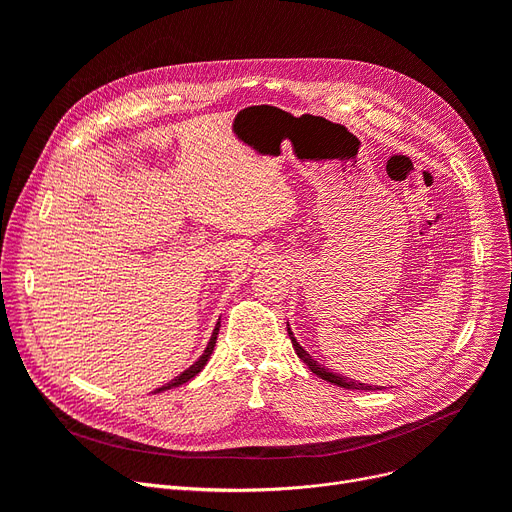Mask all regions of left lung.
Masks as SVG:
<instances>
[{
	"label": "left lung",
	"instance_id": "left-lung-1",
	"mask_svg": "<svg viewBox=\"0 0 512 512\" xmlns=\"http://www.w3.org/2000/svg\"><path fill=\"white\" fill-rule=\"evenodd\" d=\"M288 336H290V340H292V346H294V351H297V355H299V359L317 375V378H321V380H326V382H330V384H334V386H340V388H346V390H382V388H375V386H367V384H361V382H355V380H348V378H344V375H340V373H332V371H328L326 367H321V365H317V361H313L307 353H305V348L297 342V338L292 336V332H290V328H288Z\"/></svg>",
	"mask_w": 512,
	"mask_h": 512
}]
</instances>
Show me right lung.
I'll return each instance as SVG.
<instances>
[{"label": "right lung", "instance_id": "1", "mask_svg": "<svg viewBox=\"0 0 512 512\" xmlns=\"http://www.w3.org/2000/svg\"><path fill=\"white\" fill-rule=\"evenodd\" d=\"M218 332H220V321H218V326H215V330H213V334H211V340H209V344H207V348H205V353L201 355V359L199 361H195L191 367H188L186 371H182L176 380H172V382H168L166 386H161V388H157L155 392H164V390H172V388H176V386H182V384H186L188 380H193L195 375L205 367V363L209 361V357H211V353H213V346H215V340H218Z\"/></svg>", "mask_w": 512, "mask_h": 512}]
</instances>
